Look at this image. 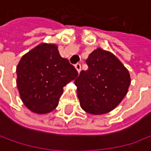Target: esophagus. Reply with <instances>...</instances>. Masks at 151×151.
I'll return each mask as SVG.
<instances>
[{"label": "esophagus", "instance_id": "34e87169", "mask_svg": "<svg viewBox=\"0 0 151 151\" xmlns=\"http://www.w3.org/2000/svg\"><path fill=\"white\" fill-rule=\"evenodd\" d=\"M75 68H76V70H77L78 72L80 73V71H81V63H76V64H75Z\"/></svg>", "mask_w": 151, "mask_h": 151}]
</instances>
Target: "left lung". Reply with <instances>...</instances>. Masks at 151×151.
<instances>
[{"label": "left lung", "instance_id": "1", "mask_svg": "<svg viewBox=\"0 0 151 151\" xmlns=\"http://www.w3.org/2000/svg\"><path fill=\"white\" fill-rule=\"evenodd\" d=\"M86 63L88 69L74 81L81 106L90 114L110 112L127 93L129 72L113 54L102 48L93 51Z\"/></svg>", "mask_w": 151, "mask_h": 151}]
</instances>
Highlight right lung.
Here are the masks:
<instances>
[{
	"instance_id": "obj_1",
	"label": "right lung",
	"mask_w": 151,
	"mask_h": 151,
	"mask_svg": "<svg viewBox=\"0 0 151 151\" xmlns=\"http://www.w3.org/2000/svg\"><path fill=\"white\" fill-rule=\"evenodd\" d=\"M17 75L24 104L32 112L46 114L56 108L63 88L78 76V71L61 57L55 44L41 43L21 58Z\"/></svg>"
}]
</instances>
